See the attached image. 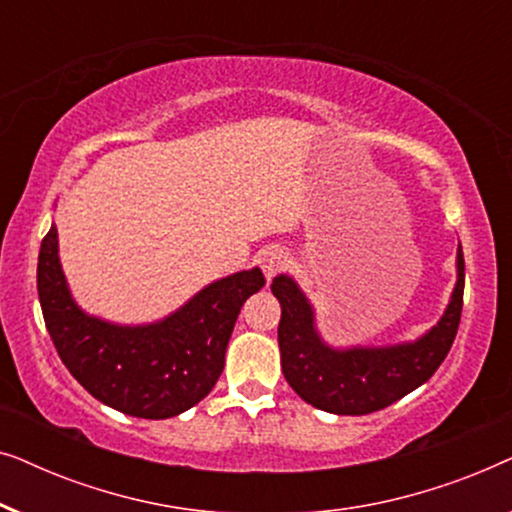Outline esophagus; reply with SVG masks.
Returning <instances> with one entry per match:
<instances>
[{"label": "esophagus", "instance_id": "1", "mask_svg": "<svg viewBox=\"0 0 512 512\" xmlns=\"http://www.w3.org/2000/svg\"><path fill=\"white\" fill-rule=\"evenodd\" d=\"M286 263H289V254L279 247H270L261 254V270L268 282L277 275V272H282L286 268Z\"/></svg>", "mask_w": 512, "mask_h": 512}]
</instances>
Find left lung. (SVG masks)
<instances>
[{"instance_id": "obj_1", "label": "left lung", "mask_w": 512, "mask_h": 512, "mask_svg": "<svg viewBox=\"0 0 512 512\" xmlns=\"http://www.w3.org/2000/svg\"><path fill=\"white\" fill-rule=\"evenodd\" d=\"M270 289L282 305L277 340L291 389L333 415H368L422 387L445 361L464 305V251L459 244L457 282L440 319L417 340L394 345L335 347L319 333L317 312L296 279L282 272Z\"/></svg>"}]
</instances>
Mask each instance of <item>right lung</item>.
Instances as JSON below:
<instances>
[{
	"label": "right lung",
	"instance_id": "add662e5",
	"mask_svg": "<svg viewBox=\"0 0 512 512\" xmlns=\"http://www.w3.org/2000/svg\"><path fill=\"white\" fill-rule=\"evenodd\" d=\"M263 284L261 268L240 270L202 286L163 319L116 324L74 300L55 223L37 265L41 312L62 363L97 401L142 419L177 417L212 391L237 314Z\"/></svg>",
	"mask_w": 512,
	"mask_h": 512
}]
</instances>
